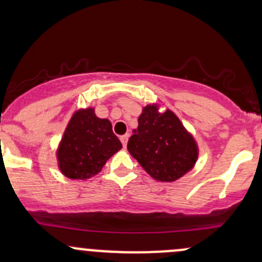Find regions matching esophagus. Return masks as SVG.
Returning <instances> with one entry per match:
<instances>
[{
    "label": "esophagus",
    "instance_id": "34e87169",
    "mask_svg": "<svg viewBox=\"0 0 262 262\" xmlns=\"http://www.w3.org/2000/svg\"><path fill=\"white\" fill-rule=\"evenodd\" d=\"M128 138H129V134H124V136L120 137V142H122L123 146H126V143H128Z\"/></svg>",
    "mask_w": 262,
    "mask_h": 262
}]
</instances>
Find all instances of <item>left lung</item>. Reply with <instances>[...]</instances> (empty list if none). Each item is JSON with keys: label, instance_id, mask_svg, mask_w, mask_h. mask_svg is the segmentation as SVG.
Listing matches in <instances>:
<instances>
[{"label": "left lung", "instance_id": "left-lung-1", "mask_svg": "<svg viewBox=\"0 0 262 262\" xmlns=\"http://www.w3.org/2000/svg\"><path fill=\"white\" fill-rule=\"evenodd\" d=\"M138 124L126 148L154 179L174 182L194 166L196 144L173 112L146 105Z\"/></svg>", "mask_w": 262, "mask_h": 262}]
</instances>
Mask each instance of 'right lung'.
Masks as SVG:
<instances>
[{"instance_id":"add662e5","label":"right lung","mask_w":262,"mask_h":262,"mask_svg":"<svg viewBox=\"0 0 262 262\" xmlns=\"http://www.w3.org/2000/svg\"><path fill=\"white\" fill-rule=\"evenodd\" d=\"M120 148L122 143L108 119H99L91 108L77 112L59 145V168L71 179H88L99 173Z\"/></svg>"}]
</instances>
